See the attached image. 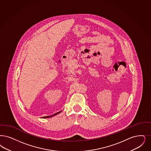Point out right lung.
I'll return each mask as SVG.
<instances>
[{
    "label": "right lung",
    "instance_id": "add662e5",
    "mask_svg": "<svg viewBox=\"0 0 151 151\" xmlns=\"http://www.w3.org/2000/svg\"><path fill=\"white\" fill-rule=\"evenodd\" d=\"M61 111H60V112H57V113H55V114L53 115H51V116H45V117H42V119H45V118H49V117H53V116H54L55 115H57V114H60Z\"/></svg>",
    "mask_w": 151,
    "mask_h": 151
}]
</instances>
